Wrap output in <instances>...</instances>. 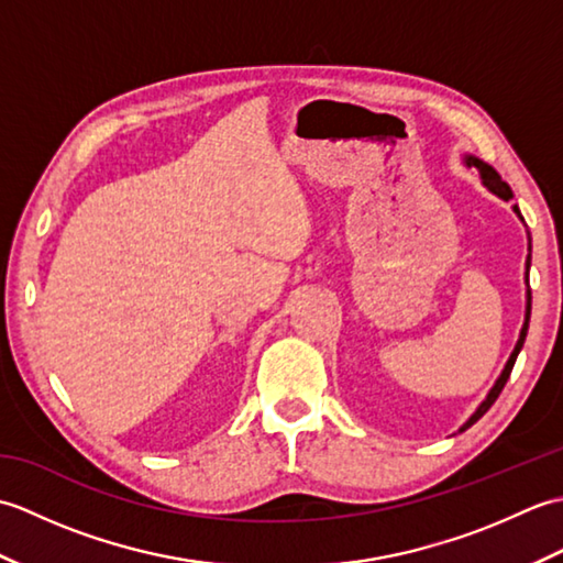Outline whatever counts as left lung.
Listing matches in <instances>:
<instances>
[{
  "label": "left lung",
  "mask_w": 563,
  "mask_h": 563,
  "mask_svg": "<svg viewBox=\"0 0 563 563\" xmlns=\"http://www.w3.org/2000/svg\"><path fill=\"white\" fill-rule=\"evenodd\" d=\"M464 164H466V166H476V169H479L482 184H484L488 190H492V194H496L498 198H504V200H510V198H512L510 186L504 181V178L498 176V172L494 169V166H488V164L482 162L479 157H472V154H464ZM512 210H516V214L522 220L520 208L512 206ZM530 261H532V256H528V263H525V268H528V271H530ZM525 283H530V280H528V273H525ZM528 288H530V285H528ZM530 309H532V292L528 290V307H525V324H522V329H520V339H518V343H516V349H512V353H510V357H508V363H506V367H504V373H500V377L496 379V385L492 387V391L486 394V399L479 404V409H476V411L470 416V421H466V423L460 428V433H462V430L470 428V426H474L476 421H479V418H482L488 409H492L494 401L498 399V394L504 391L506 382H508V377H510V373H512V365H516V357H518V353H520V349H522V343H525V336H528Z\"/></svg>",
  "instance_id": "1"
}]
</instances>
